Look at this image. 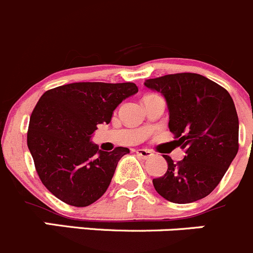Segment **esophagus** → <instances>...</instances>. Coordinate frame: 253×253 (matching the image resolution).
Returning a JSON list of instances; mask_svg holds the SVG:
<instances>
[{"instance_id": "1", "label": "esophagus", "mask_w": 253, "mask_h": 253, "mask_svg": "<svg viewBox=\"0 0 253 253\" xmlns=\"http://www.w3.org/2000/svg\"><path fill=\"white\" fill-rule=\"evenodd\" d=\"M136 153L138 157H141L142 159H144V160L149 159V158L153 157V153L148 149H137Z\"/></svg>"}]
</instances>
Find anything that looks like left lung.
I'll use <instances>...</instances> for the list:
<instances>
[{"label": "left lung", "instance_id": "obj_1", "mask_svg": "<svg viewBox=\"0 0 253 253\" xmlns=\"http://www.w3.org/2000/svg\"><path fill=\"white\" fill-rule=\"evenodd\" d=\"M144 85L164 95L169 128L186 150L153 180L155 191L172 203L202 200L219 185L239 150V117L226 89L197 73L147 79Z\"/></svg>", "mask_w": 253, "mask_h": 253}]
</instances>
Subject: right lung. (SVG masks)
I'll return each mask as SVG.
<instances>
[{
    "instance_id": "obj_1",
    "label": "right lung",
    "mask_w": 253,
    "mask_h": 253,
    "mask_svg": "<svg viewBox=\"0 0 253 253\" xmlns=\"http://www.w3.org/2000/svg\"><path fill=\"white\" fill-rule=\"evenodd\" d=\"M137 91L134 83L79 82L42 94L30 116L27 143L40 180L55 197L86 207L106 192L117 163L129 149L103 152L90 137Z\"/></svg>"
}]
</instances>
